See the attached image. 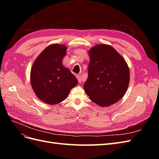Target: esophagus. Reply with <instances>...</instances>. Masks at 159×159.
<instances>
[{
	"instance_id": "obj_1",
	"label": "esophagus",
	"mask_w": 159,
	"mask_h": 159,
	"mask_svg": "<svg viewBox=\"0 0 159 159\" xmlns=\"http://www.w3.org/2000/svg\"><path fill=\"white\" fill-rule=\"evenodd\" d=\"M77 78H78V82H79L80 84H81V83L83 82V80H82V78H81V77L80 75H77Z\"/></svg>"
}]
</instances>
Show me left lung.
I'll return each mask as SVG.
<instances>
[{
  "label": "left lung",
  "instance_id": "obj_1",
  "mask_svg": "<svg viewBox=\"0 0 159 159\" xmlns=\"http://www.w3.org/2000/svg\"><path fill=\"white\" fill-rule=\"evenodd\" d=\"M88 78L84 88L90 99L101 107L117 102L125 94L130 80L126 61L107 44L95 45L88 51Z\"/></svg>",
  "mask_w": 159,
  "mask_h": 159
}]
</instances>
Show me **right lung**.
<instances>
[{"label":"right lung","mask_w":159,"mask_h":159,"mask_svg":"<svg viewBox=\"0 0 159 159\" xmlns=\"http://www.w3.org/2000/svg\"><path fill=\"white\" fill-rule=\"evenodd\" d=\"M67 47L54 44L43 50L34 61L30 83L36 95L46 104L60 103L68 97L78 80L62 64Z\"/></svg>","instance_id":"obj_1"}]
</instances>
